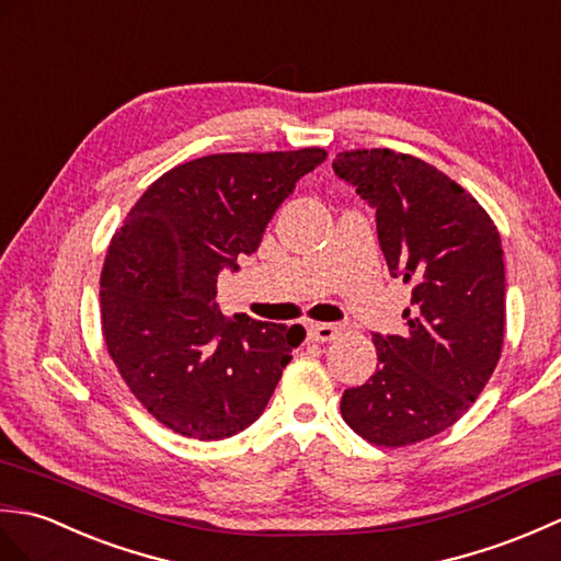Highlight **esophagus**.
I'll return each mask as SVG.
<instances>
[{
  "instance_id": "1",
  "label": "esophagus",
  "mask_w": 561,
  "mask_h": 561,
  "mask_svg": "<svg viewBox=\"0 0 561 561\" xmlns=\"http://www.w3.org/2000/svg\"><path fill=\"white\" fill-rule=\"evenodd\" d=\"M307 333L314 343H329L341 333V329L335 327V323H312V327L307 329Z\"/></svg>"
}]
</instances>
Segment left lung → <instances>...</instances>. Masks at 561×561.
I'll return each mask as SVG.
<instances>
[{
	"label": "left lung",
	"mask_w": 561,
	"mask_h": 561,
	"mask_svg": "<svg viewBox=\"0 0 561 561\" xmlns=\"http://www.w3.org/2000/svg\"><path fill=\"white\" fill-rule=\"evenodd\" d=\"M333 172L375 210L386 266L413 288L405 333H371L379 365L343 391V420L379 446L430 439L476 403L500 363V232L476 198L420 158L345 151Z\"/></svg>",
	"instance_id": "obj_1"
}]
</instances>
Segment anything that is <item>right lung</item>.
Here are the masks:
<instances>
[{
  "label": "right lung",
  "instance_id": "obj_1",
  "mask_svg": "<svg viewBox=\"0 0 561 561\" xmlns=\"http://www.w3.org/2000/svg\"><path fill=\"white\" fill-rule=\"evenodd\" d=\"M323 148L218 153L165 172L112 238L103 335L139 403L182 437L218 442L264 413L302 327L222 317L220 271H238Z\"/></svg>",
  "mask_w": 561,
  "mask_h": 561
}]
</instances>
